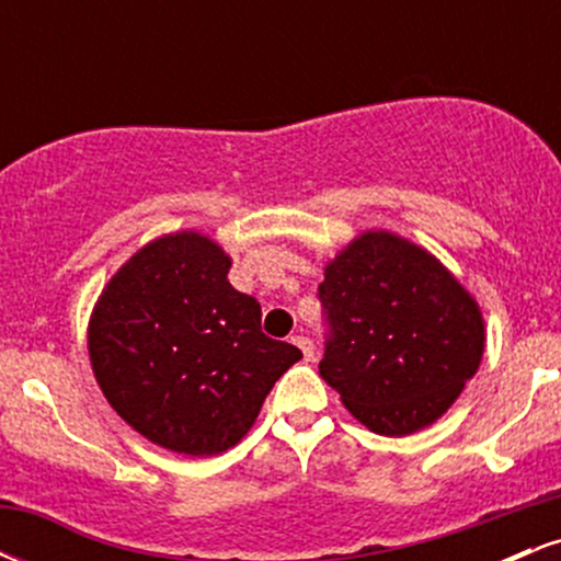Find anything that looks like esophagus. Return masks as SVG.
<instances>
[{
  "mask_svg": "<svg viewBox=\"0 0 561 561\" xmlns=\"http://www.w3.org/2000/svg\"><path fill=\"white\" fill-rule=\"evenodd\" d=\"M293 343L300 347V351H302V356H306V362H311V358H313V351H317V347H313L311 340H308L306 334H295V337H293Z\"/></svg>",
  "mask_w": 561,
  "mask_h": 561,
  "instance_id": "1",
  "label": "esophagus"
}]
</instances>
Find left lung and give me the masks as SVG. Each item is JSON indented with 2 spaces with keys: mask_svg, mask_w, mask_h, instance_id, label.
I'll use <instances>...</instances> for the list:
<instances>
[{
  "mask_svg": "<svg viewBox=\"0 0 561 561\" xmlns=\"http://www.w3.org/2000/svg\"><path fill=\"white\" fill-rule=\"evenodd\" d=\"M319 375L371 433L401 437L450 409L485 351L480 306L420 244L364 231L319 285Z\"/></svg>",
  "mask_w": 561,
  "mask_h": 561,
  "instance_id": "8db88e82",
  "label": "left lung"
}]
</instances>
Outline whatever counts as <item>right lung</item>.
Segmentation results:
<instances>
[{
	"mask_svg": "<svg viewBox=\"0 0 561 561\" xmlns=\"http://www.w3.org/2000/svg\"><path fill=\"white\" fill-rule=\"evenodd\" d=\"M231 259L197 231L134 253L89 321V358L107 403L176 454L214 456L253 427L302 353L261 332V302L229 285Z\"/></svg>",
	"mask_w": 561,
	"mask_h": 561,
	"instance_id": "add662e5",
	"label": "right lung"
}]
</instances>
